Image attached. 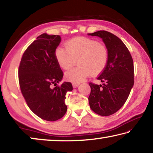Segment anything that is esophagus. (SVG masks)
<instances>
[{
	"mask_svg": "<svg viewBox=\"0 0 153 153\" xmlns=\"http://www.w3.org/2000/svg\"><path fill=\"white\" fill-rule=\"evenodd\" d=\"M72 85H73V87L75 88H77V86H79V83H73V84H72Z\"/></svg>",
	"mask_w": 153,
	"mask_h": 153,
	"instance_id": "esophagus-1",
	"label": "esophagus"
}]
</instances>
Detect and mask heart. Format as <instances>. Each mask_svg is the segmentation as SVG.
Segmentation results:
<instances>
[{
	"label": "heart",
	"instance_id": "heart-1",
	"mask_svg": "<svg viewBox=\"0 0 153 153\" xmlns=\"http://www.w3.org/2000/svg\"><path fill=\"white\" fill-rule=\"evenodd\" d=\"M65 47L58 46L55 56L59 65L69 70L76 63L79 65L67 72V81L79 83L90 75L97 76L105 70L108 61L107 46L98 40L89 38H74L65 44Z\"/></svg>",
	"mask_w": 153,
	"mask_h": 153
}]
</instances>
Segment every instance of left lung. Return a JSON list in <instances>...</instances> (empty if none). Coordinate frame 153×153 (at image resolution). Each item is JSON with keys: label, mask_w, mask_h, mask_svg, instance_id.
I'll use <instances>...</instances> for the list:
<instances>
[{"label": "left lung", "mask_w": 153, "mask_h": 153, "mask_svg": "<svg viewBox=\"0 0 153 153\" xmlns=\"http://www.w3.org/2000/svg\"><path fill=\"white\" fill-rule=\"evenodd\" d=\"M88 34L101 38L109 55L107 67L97 77L102 85L89 83L90 107L98 115L108 116L123 107L134 86L133 59L125 44L112 33L100 30Z\"/></svg>", "instance_id": "obj_1"}]
</instances>
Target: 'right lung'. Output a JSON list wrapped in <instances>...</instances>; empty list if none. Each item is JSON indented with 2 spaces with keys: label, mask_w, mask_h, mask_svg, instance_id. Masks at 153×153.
<instances>
[{
  "label": "right lung",
  "mask_w": 153,
  "mask_h": 153,
  "mask_svg": "<svg viewBox=\"0 0 153 153\" xmlns=\"http://www.w3.org/2000/svg\"><path fill=\"white\" fill-rule=\"evenodd\" d=\"M61 40L58 35L46 33L38 36L23 54L18 69L21 92L27 106L40 118L48 121L65 115V95L73 90L71 82L57 85L63 76L55 56Z\"/></svg>",
  "instance_id": "right-lung-1"
}]
</instances>
